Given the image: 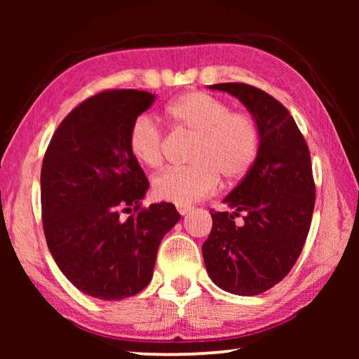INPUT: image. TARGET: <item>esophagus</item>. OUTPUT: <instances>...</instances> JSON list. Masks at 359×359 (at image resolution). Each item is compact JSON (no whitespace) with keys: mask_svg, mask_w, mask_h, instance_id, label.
<instances>
[{"mask_svg":"<svg viewBox=\"0 0 359 359\" xmlns=\"http://www.w3.org/2000/svg\"><path fill=\"white\" fill-rule=\"evenodd\" d=\"M175 208H177V212L180 215H187L188 212H191V205H175Z\"/></svg>","mask_w":359,"mask_h":359,"instance_id":"obj_1","label":"esophagus"}]
</instances>
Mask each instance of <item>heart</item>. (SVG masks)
Listing matches in <instances>:
<instances>
[{"mask_svg":"<svg viewBox=\"0 0 359 359\" xmlns=\"http://www.w3.org/2000/svg\"><path fill=\"white\" fill-rule=\"evenodd\" d=\"M175 128L196 136L191 168L168 169L151 182L160 201L188 205L217 190L220 177L229 184L250 171L259 150V131L252 115L234 112L226 101L204 92L182 95L165 109ZM130 154L145 168L161 166L165 136L150 115H139L128 133Z\"/></svg>","mask_w":359,"mask_h":359,"instance_id":"obj_1","label":"heart"}]
</instances>
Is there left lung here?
<instances>
[{
  "mask_svg": "<svg viewBox=\"0 0 359 359\" xmlns=\"http://www.w3.org/2000/svg\"><path fill=\"white\" fill-rule=\"evenodd\" d=\"M238 98L259 131L253 166L223 203L210 210L212 231L203 244L205 269L218 288L239 296L264 293L288 274L311 229L315 184L311 151L287 107L247 83H215ZM243 215L245 223L233 218Z\"/></svg>",
  "mask_w": 359,
  "mask_h": 359,
  "instance_id": "obj_1",
  "label": "left lung"
}]
</instances>
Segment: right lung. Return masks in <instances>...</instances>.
<instances>
[{
	"label": "right lung",
	"mask_w": 359,
	"mask_h": 359,
	"mask_svg": "<svg viewBox=\"0 0 359 359\" xmlns=\"http://www.w3.org/2000/svg\"><path fill=\"white\" fill-rule=\"evenodd\" d=\"M154 101L139 90L92 96L60 123L42 161L47 247L65 277L96 299L118 301L147 287L160 242L180 220L171 203L141 208L149 180L130 154L128 133Z\"/></svg>",
	"instance_id": "add662e5"
}]
</instances>
